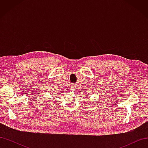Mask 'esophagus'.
<instances>
[{
    "mask_svg": "<svg viewBox=\"0 0 148 148\" xmlns=\"http://www.w3.org/2000/svg\"><path fill=\"white\" fill-rule=\"evenodd\" d=\"M70 90H71V91H74L75 90V86H71L70 88Z\"/></svg>",
    "mask_w": 148,
    "mask_h": 148,
    "instance_id": "esophagus-1",
    "label": "esophagus"
}]
</instances>
